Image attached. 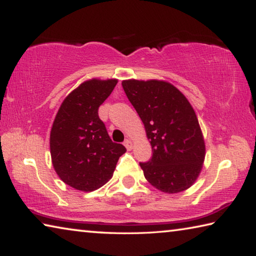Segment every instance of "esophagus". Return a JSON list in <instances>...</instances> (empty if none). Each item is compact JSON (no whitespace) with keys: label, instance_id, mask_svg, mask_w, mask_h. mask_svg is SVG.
<instances>
[{"label":"esophagus","instance_id":"esophagus-1","mask_svg":"<svg viewBox=\"0 0 256 256\" xmlns=\"http://www.w3.org/2000/svg\"><path fill=\"white\" fill-rule=\"evenodd\" d=\"M124 146H125V148H126L128 150H131L132 149V142L130 141V140H128V138L124 141Z\"/></svg>","mask_w":256,"mask_h":256}]
</instances>
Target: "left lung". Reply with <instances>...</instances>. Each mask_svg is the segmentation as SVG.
<instances>
[{
  "label": "left lung",
  "mask_w": 256,
  "mask_h": 256,
  "mask_svg": "<svg viewBox=\"0 0 256 256\" xmlns=\"http://www.w3.org/2000/svg\"><path fill=\"white\" fill-rule=\"evenodd\" d=\"M130 102L144 124L152 156L140 162L144 177L164 193L188 188L202 170L206 146L196 112L168 82H122Z\"/></svg>",
  "instance_id": "8db88e82"
}]
</instances>
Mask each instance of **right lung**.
Segmentation results:
<instances>
[{"label":"right lung","mask_w":256,"mask_h":256,"mask_svg":"<svg viewBox=\"0 0 256 256\" xmlns=\"http://www.w3.org/2000/svg\"><path fill=\"white\" fill-rule=\"evenodd\" d=\"M118 80L86 81L64 99L50 131V156L64 183L90 192L110 178L126 149L112 142L98 108Z\"/></svg>","instance_id":"obj_1"}]
</instances>
